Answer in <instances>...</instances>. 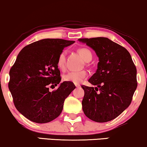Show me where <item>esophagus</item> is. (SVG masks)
I'll return each mask as SVG.
<instances>
[{
    "label": "esophagus",
    "mask_w": 147,
    "mask_h": 147,
    "mask_svg": "<svg viewBox=\"0 0 147 147\" xmlns=\"http://www.w3.org/2000/svg\"><path fill=\"white\" fill-rule=\"evenodd\" d=\"M75 85H76V87H80V85L79 84H76Z\"/></svg>",
    "instance_id": "1"
}]
</instances>
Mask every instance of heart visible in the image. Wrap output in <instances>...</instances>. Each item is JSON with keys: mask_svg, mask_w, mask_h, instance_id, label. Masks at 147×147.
Listing matches in <instances>:
<instances>
[{"mask_svg": "<svg viewBox=\"0 0 147 147\" xmlns=\"http://www.w3.org/2000/svg\"><path fill=\"white\" fill-rule=\"evenodd\" d=\"M79 54L86 62H88L92 59V54L87 48H80L78 50ZM65 54L66 52L63 51L59 54L57 60V66L60 69H64L65 67ZM87 71H71L63 76V79L67 82H70L74 84H80L87 76Z\"/></svg>", "mask_w": 147, "mask_h": 147, "instance_id": "obj_1", "label": "heart"}]
</instances>
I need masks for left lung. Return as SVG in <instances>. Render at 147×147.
Returning a JSON list of instances; mask_svg holds the SVG:
<instances>
[{
    "mask_svg": "<svg viewBox=\"0 0 147 147\" xmlns=\"http://www.w3.org/2000/svg\"><path fill=\"white\" fill-rule=\"evenodd\" d=\"M95 52L97 69L82 85V110L90 120L105 123L117 118L129 107L137 88V70L129 52L106 37L79 39Z\"/></svg>",
    "mask_w": 147,
    "mask_h": 147,
    "instance_id": "8db88e82",
    "label": "left lung"
}]
</instances>
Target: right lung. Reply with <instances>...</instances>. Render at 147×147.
<instances>
[{"label": "right lung", "instance_id": "obj_1", "mask_svg": "<svg viewBox=\"0 0 147 147\" xmlns=\"http://www.w3.org/2000/svg\"><path fill=\"white\" fill-rule=\"evenodd\" d=\"M74 41L44 39L25 46L9 71V89L16 109L32 122L46 123L62 112L65 99L75 89L61 78L57 66L59 54ZM59 88L52 92L49 86Z\"/></svg>", "mask_w": 147, "mask_h": 147}]
</instances>
